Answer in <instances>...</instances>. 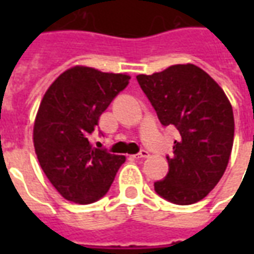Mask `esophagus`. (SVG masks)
Wrapping results in <instances>:
<instances>
[{"label":"esophagus","mask_w":254,"mask_h":254,"mask_svg":"<svg viewBox=\"0 0 254 254\" xmlns=\"http://www.w3.org/2000/svg\"><path fill=\"white\" fill-rule=\"evenodd\" d=\"M134 156H136V158H148L149 152L147 151V149H141V151H140L138 154L134 155Z\"/></svg>","instance_id":"obj_1"}]
</instances>
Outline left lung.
<instances>
[{"label": "left lung", "instance_id": "obj_1", "mask_svg": "<svg viewBox=\"0 0 254 254\" xmlns=\"http://www.w3.org/2000/svg\"><path fill=\"white\" fill-rule=\"evenodd\" d=\"M138 85L163 127H177L169 173L154 184L167 201L189 205L207 196L223 176L234 141V116L227 96L196 65H173L138 74Z\"/></svg>", "mask_w": 254, "mask_h": 254}]
</instances>
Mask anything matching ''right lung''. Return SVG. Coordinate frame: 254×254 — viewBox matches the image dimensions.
I'll list each match as a JSON object with an SVG mask.
<instances>
[{"instance_id":"1","label":"right lung","mask_w":254,"mask_h":254,"mask_svg":"<svg viewBox=\"0 0 254 254\" xmlns=\"http://www.w3.org/2000/svg\"><path fill=\"white\" fill-rule=\"evenodd\" d=\"M130 77L74 66L49 87L34 125V147L42 170L64 198L98 201L110 189L125 156L89 144L99 117Z\"/></svg>"}]
</instances>
